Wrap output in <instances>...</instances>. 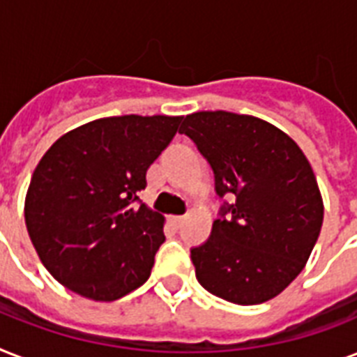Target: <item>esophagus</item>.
Wrapping results in <instances>:
<instances>
[{
  "mask_svg": "<svg viewBox=\"0 0 357 357\" xmlns=\"http://www.w3.org/2000/svg\"><path fill=\"white\" fill-rule=\"evenodd\" d=\"M170 220H172V224L176 226V228H181V226H183V222H185V217H172Z\"/></svg>",
  "mask_w": 357,
  "mask_h": 357,
  "instance_id": "obj_1",
  "label": "esophagus"
}]
</instances>
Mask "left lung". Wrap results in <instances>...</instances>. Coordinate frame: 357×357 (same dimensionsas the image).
<instances>
[{
	"instance_id": "1",
	"label": "left lung",
	"mask_w": 357,
	"mask_h": 357,
	"mask_svg": "<svg viewBox=\"0 0 357 357\" xmlns=\"http://www.w3.org/2000/svg\"><path fill=\"white\" fill-rule=\"evenodd\" d=\"M206 157L224 202L206 243L190 250L196 280L218 298L263 304L298 276L324 206L304 151L265 120L228 111L187 114L179 128Z\"/></svg>"
}]
</instances>
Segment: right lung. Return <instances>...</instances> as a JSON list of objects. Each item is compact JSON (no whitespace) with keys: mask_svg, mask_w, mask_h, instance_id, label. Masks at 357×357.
Here are the masks:
<instances>
[{"mask_svg":"<svg viewBox=\"0 0 357 357\" xmlns=\"http://www.w3.org/2000/svg\"><path fill=\"white\" fill-rule=\"evenodd\" d=\"M181 120L100 119L68 131L44 153L25 196V226L42 265L64 287L113 302L150 278L165 218L139 192Z\"/></svg>","mask_w":357,"mask_h":357,"instance_id":"add662e5","label":"right lung"}]
</instances>
